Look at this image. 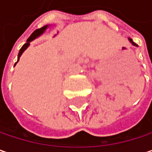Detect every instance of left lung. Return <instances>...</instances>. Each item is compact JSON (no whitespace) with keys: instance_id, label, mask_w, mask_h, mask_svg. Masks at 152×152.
I'll list each match as a JSON object with an SVG mask.
<instances>
[{"instance_id":"obj_1","label":"left lung","mask_w":152,"mask_h":152,"mask_svg":"<svg viewBox=\"0 0 152 152\" xmlns=\"http://www.w3.org/2000/svg\"><path fill=\"white\" fill-rule=\"evenodd\" d=\"M129 39V41H130V42H131V43H132V44H133L134 46H137V45L136 44V43H135V42H133V40H132L131 39Z\"/></svg>"}]
</instances>
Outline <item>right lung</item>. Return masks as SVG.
<instances>
[{"mask_svg": "<svg viewBox=\"0 0 152 152\" xmlns=\"http://www.w3.org/2000/svg\"><path fill=\"white\" fill-rule=\"evenodd\" d=\"M47 28V25H45V26H43V27H41L40 29H37L36 31H34L33 32H32V34L28 38V39H27V41H26V43L23 45V46H22V48L20 49V51H19V53H18V57H17V61H19V59H20V56L22 55V53L24 52V50L29 46L30 45V42L31 41V40H33V39H35L37 37H39V36H40L45 31H46V29ZM16 61V62H17ZM16 62L15 63V65L16 64Z\"/></svg>", "mask_w": 152, "mask_h": 152, "instance_id": "right-lung-1", "label": "right lung"}]
</instances>
